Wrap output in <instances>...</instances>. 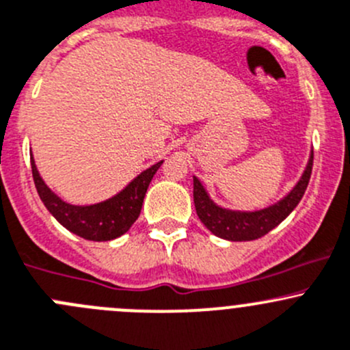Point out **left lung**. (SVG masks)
Here are the masks:
<instances>
[{
  "label": "left lung",
  "mask_w": 350,
  "mask_h": 350,
  "mask_svg": "<svg viewBox=\"0 0 350 350\" xmlns=\"http://www.w3.org/2000/svg\"><path fill=\"white\" fill-rule=\"evenodd\" d=\"M311 167H313V151L310 153L306 168L303 175L297 180L288 196L282 197L275 204L257 211H238L228 209V207L217 206L211 196L207 193L206 187L200 183L197 176H193V204L199 219L204 226L216 237L230 241H250L264 237L269 231L274 230L281 224L294 207L299 204L301 197L304 196L308 182L311 176Z\"/></svg>",
  "instance_id": "obj_1"
}]
</instances>
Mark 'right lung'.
I'll use <instances>...</instances> for the list:
<instances>
[{"label":"right lung","mask_w":350,"mask_h":350,"mask_svg":"<svg viewBox=\"0 0 350 350\" xmlns=\"http://www.w3.org/2000/svg\"><path fill=\"white\" fill-rule=\"evenodd\" d=\"M30 163H32L33 182H36L40 200L66 230L85 240L109 241L122 237L137 219L150 182L161 167L163 160L141 172L136 178L131 180L120 192H117L110 199L88 204V206H75L62 200L44 182L37 170L33 157H30Z\"/></svg>","instance_id":"add662e5"}]
</instances>
